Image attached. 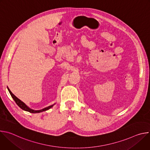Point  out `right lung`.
<instances>
[{
    "instance_id": "add662e5",
    "label": "right lung",
    "mask_w": 150,
    "mask_h": 150,
    "mask_svg": "<svg viewBox=\"0 0 150 150\" xmlns=\"http://www.w3.org/2000/svg\"><path fill=\"white\" fill-rule=\"evenodd\" d=\"M8 90L11 96V97H12V98L13 99V100L15 101V103H16V104L19 107V108L23 109V110H25V111H27V112H28L30 113H40V112H45L50 109H51L52 107L55 104H53V105H49L48 107H46V108H44V109H42L41 110H33L32 109H30L28 106H27L23 101H21V100H19L18 98H17L11 91V90L9 89V88L8 87Z\"/></svg>"
}]
</instances>
